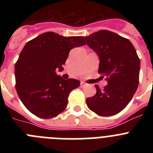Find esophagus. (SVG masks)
Here are the masks:
<instances>
[{"mask_svg": "<svg viewBox=\"0 0 153 153\" xmlns=\"http://www.w3.org/2000/svg\"><path fill=\"white\" fill-rule=\"evenodd\" d=\"M86 86V83H84L83 81H81L80 82V86H82V87H83V86Z\"/></svg>", "mask_w": 153, "mask_h": 153, "instance_id": "esophagus-1", "label": "esophagus"}]
</instances>
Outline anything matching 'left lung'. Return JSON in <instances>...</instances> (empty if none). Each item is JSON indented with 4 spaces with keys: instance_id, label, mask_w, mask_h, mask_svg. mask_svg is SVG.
I'll use <instances>...</instances> for the list:
<instances>
[{
    "instance_id": "obj_1",
    "label": "left lung",
    "mask_w": 153,
    "mask_h": 153,
    "mask_svg": "<svg viewBox=\"0 0 153 153\" xmlns=\"http://www.w3.org/2000/svg\"><path fill=\"white\" fill-rule=\"evenodd\" d=\"M86 44L100 59L99 74L107 85L86 99L90 110L102 117L113 116L128 105L137 90L140 60L128 39L112 31L102 30L84 36Z\"/></svg>"
}]
</instances>
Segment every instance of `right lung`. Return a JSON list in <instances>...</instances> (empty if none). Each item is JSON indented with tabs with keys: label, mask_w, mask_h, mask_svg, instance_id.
<instances>
[{
	"label": "right lung",
	"mask_w": 153,
	"mask_h": 153,
	"mask_svg": "<svg viewBox=\"0 0 153 153\" xmlns=\"http://www.w3.org/2000/svg\"><path fill=\"white\" fill-rule=\"evenodd\" d=\"M86 45L83 36H64L46 32L27 42L15 63L16 90L25 107L36 117L51 119L63 112L67 98L80 82L63 79L56 70L74 47Z\"/></svg>",
	"instance_id": "right-lung-1"
}]
</instances>
